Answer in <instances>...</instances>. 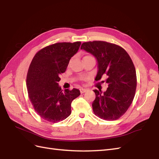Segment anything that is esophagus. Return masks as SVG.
I'll list each match as a JSON object with an SVG mask.
<instances>
[{
  "instance_id": "obj_1",
  "label": "esophagus",
  "mask_w": 159,
  "mask_h": 159,
  "mask_svg": "<svg viewBox=\"0 0 159 159\" xmlns=\"http://www.w3.org/2000/svg\"><path fill=\"white\" fill-rule=\"evenodd\" d=\"M87 89H83V88H82V89H80V93H85L86 91H87Z\"/></svg>"
}]
</instances>
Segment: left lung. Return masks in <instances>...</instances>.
Segmentation results:
<instances>
[{
  "label": "left lung",
  "instance_id": "8db88e82",
  "mask_svg": "<svg viewBox=\"0 0 159 159\" xmlns=\"http://www.w3.org/2000/svg\"><path fill=\"white\" fill-rule=\"evenodd\" d=\"M80 49L90 53L97 62L95 80L107 76L105 92L93 90L95 115L106 120H114L123 115L132 103L137 88V75L133 62L124 48L105 41L84 43Z\"/></svg>",
  "mask_w": 159,
  "mask_h": 159
}]
</instances>
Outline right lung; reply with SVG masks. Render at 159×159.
Returning a JSON list of instances; mask_svg holds the SVG:
<instances>
[{"instance_id":"add662e5","label":"right lung","mask_w":159,"mask_h":159,"mask_svg":"<svg viewBox=\"0 0 159 159\" xmlns=\"http://www.w3.org/2000/svg\"><path fill=\"white\" fill-rule=\"evenodd\" d=\"M80 42L58 43L39 51L32 61L26 87L35 111L45 120L57 122L71 113V102L80 94L73 89L64 91L58 84L70 58L78 52Z\"/></svg>"}]
</instances>
